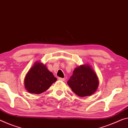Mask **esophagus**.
<instances>
[{
	"label": "esophagus",
	"instance_id": "1",
	"mask_svg": "<svg viewBox=\"0 0 128 128\" xmlns=\"http://www.w3.org/2000/svg\"><path fill=\"white\" fill-rule=\"evenodd\" d=\"M58 80H61V81H64V80H65L64 78H58Z\"/></svg>",
	"mask_w": 128,
	"mask_h": 128
}]
</instances>
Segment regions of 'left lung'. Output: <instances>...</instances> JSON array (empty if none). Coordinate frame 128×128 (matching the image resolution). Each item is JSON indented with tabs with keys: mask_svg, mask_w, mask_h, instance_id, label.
<instances>
[{
	"mask_svg": "<svg viewBox=\"0 0 128 128\" xmlns=\"http://www.w3.org/2000/svg\"><path fill=\"white\" fill-rule=\"evenodd\" d=\"M72 91L80 97L93 94L97 89V76L89 65H81L74 69L68 81Z\"/></svg>",
	"mask_w": 128,
	"mask_h": 128,
	"instance_id": "left-lung-1",
	"label": "left lung"
}]
</instances>
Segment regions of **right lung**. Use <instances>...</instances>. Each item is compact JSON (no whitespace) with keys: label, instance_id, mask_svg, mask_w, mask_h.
I'll return each instance as SVG.
<instances>
[{"label":"right lung","instance_id":"1","mask_svg":"<svg viewBox=\"0 0 128 128\" xmlns=\"http://www.w3.org/2000/svg\"><path fill=\"white\" fill-rule=\"evenodd\" d=\"M56 80V78L46 66L36 62L26 76L24 86L30 93L40 94L46 91Z\"/></svg>","mask_w":128,"mask_h":128}]
</instances>
